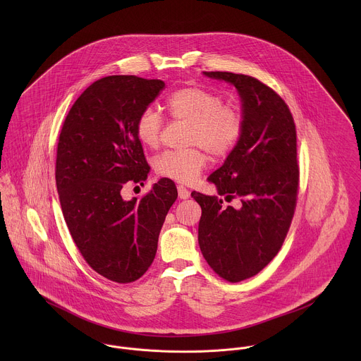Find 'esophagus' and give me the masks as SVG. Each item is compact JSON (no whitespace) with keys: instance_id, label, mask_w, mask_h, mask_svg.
<instances>
[{"instance_id":"obj_1","label":"esophagus","mask_w":361,"mask_h":361,"mask_svg":"<svg viewBox=\"0 0 361 361\" xmlns=\"http://www.w3.org/2000/svg\"><path fill=\"white\" fill-rule=\"evenodd\" d=\"M178 196H179V199H182V200H186V199H189L190 197V192L185 188V186H178Z\"/></svg>"}]
</instances>
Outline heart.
Wrapping results in <instances>:
<instances>
[{"label": "heart", "mask_w": 361, "mask_h": 361, "mask_svg": "<svg viewBox=\"0 0 361 361\" xmlns=\"http://www.w3.org/2000/svg\"><path fill=\"white\" fill-rule=\"evenodd\" d=\"M166 108L172 119L189 122L188 143L199 147L157 155L153 166L159 176L193 183L206 168L205 149L214 158H225L236 149L243 136L242 109L233 104L222 103L221 96L204 87L186 86L175 90L166 100ZM162 128V115L154 106L145 108L135 122L137 140L149 149L159 145Z\"/></svg>", "instance_id": "1"}]
</instances>
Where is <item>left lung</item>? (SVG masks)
Returning <instances> with one entry per match:
<instances>
[{"instance_id": "1", "label": "left lung", "mask_w": 361, "mask_h": 361, "mask_svg": "<svg viewBox=\"0 0 361 361\" xmlns=\"http://www.w3.org/2000/svg\"><path fill=\"white\" fill-rule=\"evenodd\" d=\"M232 83L242 99L245 132L224 165L208 176L219 196L192 192L202 207L199 245L208 265L228 282L258 274L278 255L290 228L298 192L296 126L281 96L253 76L204 72Z\"/></svg>"}]
</instances>
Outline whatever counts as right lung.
<instances>
[{"label": "right lung", "mask_w": 361, "mask_h": 361, "mask_svg": "<svg viewBox=\"0 0 361 361\" xmlns=\"http://www.w3.org/2000/svg\"><path fill=\"white\" fill-rule=\"evenodd\" d=\"M164 87L162 80L135 75L99 79L72 105L58 139L55 182L68 229L85 261L118 283L149 269L178 197L168 178L139 200L121 195L126 183L143 185L147 178L135 122Z\"/></svg>", "instance_id": "right-lung-1"}]
</instances>
